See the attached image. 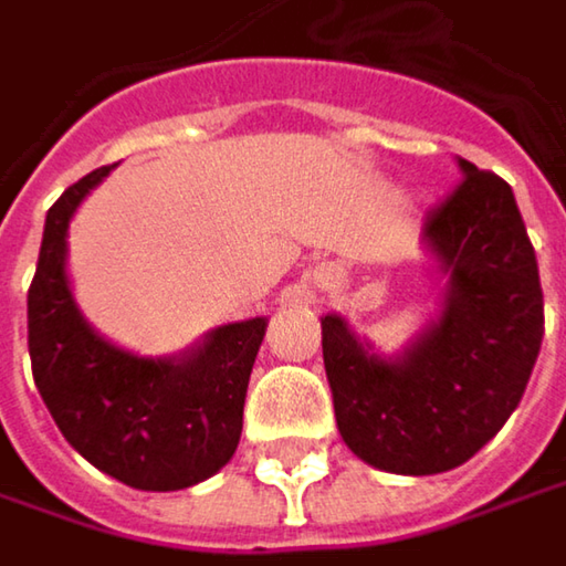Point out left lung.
I'll list each match as a JSON object with an SVG mask.
<instances>
[{"label": "left lung", "mask_w": 566, "mask_h": 566, "mask_svg": "<svg viewBox=\"0 0 566 566\" xmlns=\"http://www.w3.org/2000/svg\"><path fill=\"white\" fill-rule=\"evenodd\" d=\"M464 180L428 212L422 244L444 276L441 312L396 357L322 318L344 444L364 464L428 476L470 461L515 412L545 338L535 248L512 186L458 157Z\"/></svg>", "instance_id": "1"}]
</instances>
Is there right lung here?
I'll return each mask as SVG.
<instances>
[{
  "mask_svg": "<svg viewBox=\"0 0 566 566\" xmlns=\"http://www.w3.org/2000/svg\"><path fill=\"white\" fill-rule=\"evenodd\" d=\"M108 170L86 174L48 209L28 290L31 374L61 434L90 464L147 493L186 490L219 473L241 441L266 318L219 325L174 357H142L102 338L70 290L66 228Z\"/></svg>",
  "mask_w": 566,
  "mask_h": 566,
  "instance_id": "1",
  "label": "right lung"
}]
</instances>
